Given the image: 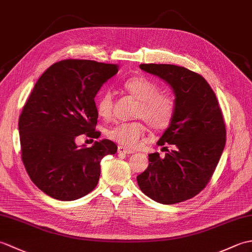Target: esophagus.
Listing matches in <instances>:
<instances>
[{
	"mask_svg": "<svg viewBox=\"0 0 252 252\" xmlns=\"http://www.w3.org/2000/svg\"><path fill=\"white\" fill-rule=\"evenodd\" d=\"M118 153L125 154V155H130V154H133L134 152H133L132 149H129V148L125 147V146H119V147H118Z\"/></svg>",
	"mask_w": 252,
	"mask_h": 252,
	"instance_id": "obj_1",
	"label": "esophagus"
}]
</instances>
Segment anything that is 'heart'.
<instances>
[{
	"mask_svg": "<svg viewBox=\"0 0 252 252\" xmlns=\"http://www.w3.org/2000/svg\"><path fill=\"white\" fill-rule=\"evenodd\" d=\"M123 87L138 100L135 116L143 118L156 130H163L172 122L175 112V101L170 95L159 93L158 84L145 77H134L123 83ZM112 107V95L104 91L96 100V110L103 118H108ZM146 131L140 121L119 122L110 127L108 136L127 148H135Z\"/></svg>",
	"mask_w": 252,
	"mask_h": 252,
	"instance_id": "1",
	"label": "heart"
}]
</instances>
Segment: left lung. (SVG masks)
Here are the masks:
<instances>
[{
  "label": "left lung",
  "instance_id": "8db88e82",
  "mask_svg": "<svg viewBox=\"0 0 252 252\" xmlns=\"http://www.w3.org/2000/svg\"><path fill=\"white\" fill-rule=\"evenodd\" d=\"M172 89L175 112L157 145L170 144L163 158L149 154L147 169L137 175L141 190L153 200L173 205L190 199L210 181L225 146V123L217 96L200 74L167 63H142Z\"/></svg>",
  "mask_w": 252,
  "mask_h": 252
}]
</instances>
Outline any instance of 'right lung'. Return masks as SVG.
Here are the masks:
<instances>
[{
    "label": "right lung",
    "mask_w": 252,
    "mask_h": 252,
    "mask_svg": "<svg viewBox=\"0 0 252 252\" xmlns=\"http://www.w3.org/2000/svg\"><path fill=\"white\" fill-rule=\"evenodd\" d=\"M119 66L94 61L66 60L47 68L37 80L19 117L21 159L37 189L62 201L92 191L100 175V160L117 145L100 140L81 147L76 138H98L95 96Z\"/></svg>",
    "instance_id": "right-lung-1"
}]
</instances>
